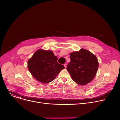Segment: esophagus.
Returning a JSON list of instances; mask_svg holds the SVG:
<instances>
[{"label": "esophagus", "instance_id": "34e87169", "mask_svg": "<svg viewBox=\"0 0 120 120\" xmlns=\"http://www.w3.org/2000/svg\"><path fill=\"white\" fill-rule=\"evenodd\" d=\"M64 66L65 68H66V67H67V64H64Z\"/></svg>", "mask_w": 120, "mask_h": 120}]
</instances>
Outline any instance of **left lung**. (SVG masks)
<instances>
[{
	"instance_id": "left-lung-1",
	"label": "left lung",
	"mask_w": 120,
	"mask_h": 120,
	"mask_svg": "<svg viewBox=\"0 0 120 120\" xmlns=\"http://www.w3.org/2000/svg\"><path fill=\"white\" fill-rule=\"evenodd\" d=\"M71 61L67 67L73 80L78 85L83 86L95 77L99 63L96 56L86 49L81 48L70 54Z\"/></svg>"
}]
</instances>
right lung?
I'll return each instance as SVG.
<instances>
[{"mask_svg":"<svg viewBox=\"0 0 120 120\" xmlns=\"http://www.w3.org/2000/svg\"><path fill=\"white\" fill-rule=\"evenodd\" d=\"M58 58L51 50L39 49L28 61V68L32 76L43 83L53 81L65 68L58 63Z\"/></svg>","mask_w":120,"mask_h":120,"instance_id":"1","label":"right lung"}]
</instances>
